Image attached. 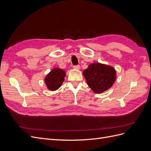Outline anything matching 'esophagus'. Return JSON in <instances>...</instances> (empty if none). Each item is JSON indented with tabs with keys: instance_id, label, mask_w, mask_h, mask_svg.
Instances as JSON below:
<instances>
[{
	"instance_id": "34e87169",
	"label": "esophagus",
	"mask_w": 151,
	"mask_h": 151,
	"mask_svg": "<svg viewBox=\"0 0 151 151\" xmlns=\"http://www.w3.org/2000/svg\"><path fill=\"white\" fill-rule=\"evenodd\" d=\"M73 68H74V69L79 70L80 68V65H74V67H73Z\"/></svg>"
}]
</instances>
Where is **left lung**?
<instances>
[{"label": "left lung", "mask_w": 151, "mask_h": 151, "mask_svg": "<svg viewBox=\"0 0 151 151\" xmlns=\"http://www.w3.org/2000/svg\"><path fill=\"white\" fill-rule=\"evenodd\" d=\"M83 74L88 86L95 93H101L109 89L116 78L115 68L99 62L89 65Z\"/></svg>", "instance_id": "8db88e82"}]
</instances>
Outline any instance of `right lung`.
Instances as JSON below:
<instances>
[{
	"instance_id": "obj_1",
	"label": "right lung",
	"mask_w": 151,
	"mask_h": 151,
	"mask_svg": "<svg viewBox=\"0 0 151 151\" xmlns=\"http://www.w3.org/2000/svg\"><path fill=\"white\" fill-rule=\"evenodd\" d=\"M66 73L64 70L55 67L45 77V83L48 89L52 91L57 90L64 81Z\"/></svg>"
}]
</instances>
